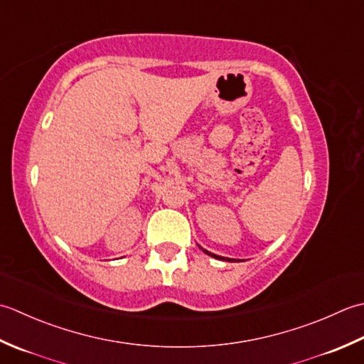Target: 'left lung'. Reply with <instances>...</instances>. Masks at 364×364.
Listing matches in <instances>:
<instances>
[{
    "label": "left lung",
    "mask_w": 364,
    "mask_h": 364,
    "mask_svg": "<svg viewBox=\"0 0 364 364\" xmlns=\"http://www.w3.org/2000/svg\"><path fill=\"white\" fill-rule=\"evenodd\" d=\"M205 255H209V256H212V257H217V259H221V261H232V259H226V257H221V256H217V255H213V253H209V251H205V250H203Z\"/></svg>",
    "instance_id": "left-lung-1"
}]
</instances>
